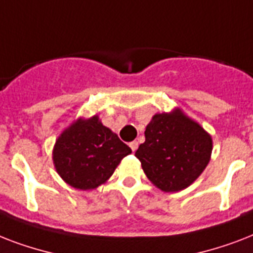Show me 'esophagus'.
<instances>
[{"instance_id":"34e87169","label":"esophagus","mask_w":253,"mask_h":253,"mask_svg":"<svg viewBox=\"0 0 253 253\" xmlns=\"http://www.w3.org/2000/svg\"><path fill=\"white\" fill-rule=\"evenodd\" d=\"M130 148L132 150V152H135V151L138 150V142L136 140H134V142L130 143Z\"/></svg>"}]
</instances>
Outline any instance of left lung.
Instances as JSON below:
<instances>
[{
	"mask_svg": "<svg viewBox=\"0 0 253 253\" xmlns=\"http://www.w3.org/2000/svg\"><path fill=\"white\" fill-rule=\"evenodd\" d=\"M144 135L146 142L135 156L148 180L163 192L188 188L210 162L211 136L180 109L155 114Z\"/></svg>",
	"mask_w": 253,
	"mask_h": 253,
	"instance_id": "8db88e82",
	"label": "left lung"
}]
</instances>
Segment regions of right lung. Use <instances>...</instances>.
Listing matches in <instances>:
<instances>
[{
    "label": "right lung",
    "instance_id": "right-lung-1",
    "mask_svg": "<svg viewBox=\"0 0 253 253\" xmlns=\"http://www.w3.org/2000/svg\"><path fill=\"white\" fill-rule=\"evenodd\" d=\"M131 148L98 115L79 118L65 128L53 147V166L59 176L80 190H90L105 184Z\"/></svg>",
    "mask_w": 253,
    "mask_h": 253
}]
</instances>
